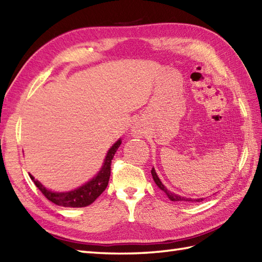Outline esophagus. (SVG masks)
Instances as JSON below:
<instances>
[{
  "mask_svg": "<svg viewBox=\"0 0 262 262\" xmlns=\"http://www.w3.org/2000/svg\"><path fill=\"white\" fill-rule=\"evenodd\" d=\"M134 134H135V135H137V136H138V135H142V132H141L140 129H137V128H136L135 132H134Z\"/></svg>",
  "mask_w": 262,
  "mask_h": 262,
  "instance_id": "1",
  "label": "esophagus"
}]
</instances>
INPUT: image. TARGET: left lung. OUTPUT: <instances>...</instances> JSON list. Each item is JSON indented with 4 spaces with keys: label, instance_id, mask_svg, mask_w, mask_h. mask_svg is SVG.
<instances>
[{
    "label": "left lung",
    "instance_id": "8db88e82",
    "mask_svg": "<svg viewBox=\"0 0 262 262\" xmlns=\"http://www.w3.org/2000/svg\"><path fill=\"white\" fill-rule=\"evenodd\" d=\"M151 173H152L154 182L157 183V186L161 189V190L165 192L166 196H168V198H169L170 200H172V202H181V200H186V202H202V200H203V198L191 199V198H186V197L178 196V194H176V193H173V192H171L170 190H168V189H166V188L163 186V183L161 182V180L159 179V177H158V174H157V172H155L154 168L151 170Z\"/></svg>",
    "mask_w": 262,
    "mask_h": 262
}]
</instances>
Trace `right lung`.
I'll use <instances>...</instances> for the list:
<instances>
[{"label": "right lung", "mask_w": 262, "mask_h": 262, "mask_svg": "<svg viewBox=\"0 0 262 262\" xmlns=\"http://www.w3.org/2000/svg\"><path fill=\"white\" fill-rule=\"evenodd\" d=\"M120 144L121 140H118L110 147L107 153V157L104 159V163L101 170L99 171V173L94 177L93 179L86 182L85 185L75 189V190H72L69 192H54L46 189L31 174L29 176L33 183L36 185V187L42 192L43 196L48 200H51L52 203L58 206H63V207H85V206L91 205L94 200L104 191V189L107 188L110 178L111 160L114 159V155L120 146Z\"/></svg>", "instance_id": "add662e5"}]
</instances>
